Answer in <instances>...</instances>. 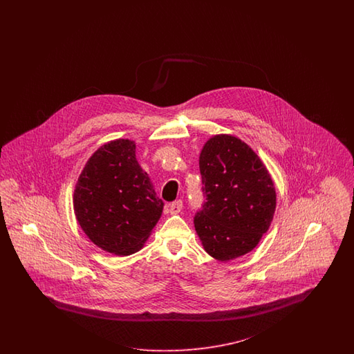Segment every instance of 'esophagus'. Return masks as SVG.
Here are the masks:
<instances>
[{"instance_id": "1", "label": "esophagus", "mask_w": 354, "mask_h": 354, "mask_svg": "<svg viewBox=\"0 0 354 354\" xmlns=\"http://www.w3.org/2000/svg\"><path fill=\"white\" fill-rule=\"evenodd\" d=\"M169 207H170V213H171V214H179V213L182 212L183 209L182 200H176V201H174V203L169 205Z\"/></svg>"}]
</instances>
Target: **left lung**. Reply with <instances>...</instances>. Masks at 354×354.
Here are the masks:
<instances>
[{"label":"left lung","instance_id":"1","mask_svg":"<svg viewBox=\"0 0 354 354\" xmlns=\"http://www.w3.org/2000/svg\"><path fill=\"white\" fill-rule=\"evenodd\" d=\"M206 203L194 216L205 252L228 262L252 252L268 232L277 191L265 163L243 140L221 133L200 153Z\"/></svg>","mask_w":354,"mask_h":354}]
</instances>
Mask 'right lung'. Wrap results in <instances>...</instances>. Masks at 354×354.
I'll use <instances>...</instances> for the list:
<instances>
[{
    "label": "right lung",
    "instance_id": "add662e5",
    "mask_svg": "<svg viewBox=\"0 0 354 354\" xmlns=\"http://www.w3.org/2000/svg\"><path fill=\"white\" fill-rule=\"evenodd\" d=\"M73 203L86 237L120 257L144 247L165 206L136 160L135 141L129 139L111 140L89 157Z\"/></svg>",
    "mask_w": 354,
    "mask_h": 354
}]
</instances>
